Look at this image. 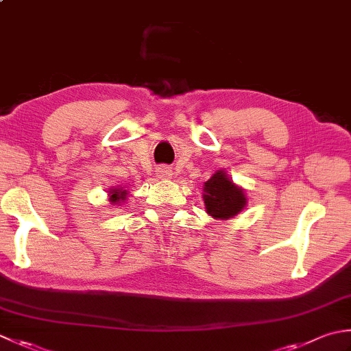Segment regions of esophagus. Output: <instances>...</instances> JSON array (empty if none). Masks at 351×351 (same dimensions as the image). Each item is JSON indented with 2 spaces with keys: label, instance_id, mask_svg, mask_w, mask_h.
Here are the masks:
<instances>
[{
  "label": "esophagus",
  "instance_id": "1",
  "mask_svg": "<svg viewBox=\"0 0 351 351\" xmlns=\"http://www.w3.org/2000/svg\"><path fill=\"white\" fill-rule=\"evenodd\" d=\"M158 175H160L161 178H169L171 175V171L167 167H160L158 169Z\"/></svg>",
  "mask_w": 351,
  "mask_h": 351
}]
</instances>
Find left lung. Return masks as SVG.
<instances>
[{"label":"left lung","instance_id":"left-lung-1","mask_svg":"<svg viewBox=\"0 0 351 351\" xmlns=\"http://www.w3.org/2000/svg\"><path fill=\"white\" fill-rule=\"evenodd\" d=\"M205 210L213 217L230 219L239 215L246 205L242 189L236 187L223 171H216L204 187Z\"/></svg>","mask_w":351,"mask_h":351}]
</instances>
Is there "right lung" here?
Here are the masks:
<instances>
[{
    "label": "right lung",
    "instance_id": "obj_1",
    "mask_svg": "<svg viewBox=\"0 0 351 351\" xmlns=\"http://www.w3.org/2000/svg\"><path fill=\"white\" fill-rule=\"evenodd\" d=\"M109 195H111V202H114V204H117V202H120V201H126V190H120V189H112L111 191H109Z\"/></svg>",
    "mask_w": 351,
    "mask_h": 351
}]
</instances>
